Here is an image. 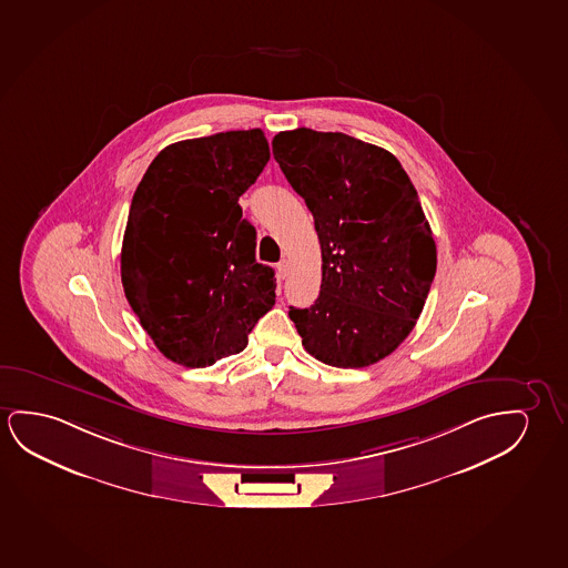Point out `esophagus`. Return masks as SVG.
Segmentation results:
<instances>
[{"label": "esophagus", "instance_id": "34e87169", "mask_svg": "<svg viewBox=\"0 0 568 568\" xmlns=\"http://www.w3.org/2000/svg\"><path fill=\"white\" fill-rule=\"evenodd\" d=\"M288 275V262L287 260H281L280 263H277V277L280 280H285Z\"/></svg>", "mask_w": 568, "mask_h": 568}]
</instances>
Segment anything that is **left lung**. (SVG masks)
I'll use <instances>...</instances> for the list:
<instances>
[{"instance_id":"obj_1","label":"left lung","mask_w":568,"mask_h":568,"mask_svg":"<svg viewBox=\"0 0 568 568\" xmlns=\"http://www.w3.org/2000/svg\"><path fill=\"white\" fill-rule=\"evenodd\" d=\"M273 158L314 216L321 295L288 316L318 362L359 369L416 326L436 275V242L418 193L388 150L344 132L275 134Z\"/></svg>"}]
</instances>
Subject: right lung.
I'll return each mask as SVG.
<instances>
[{
  "instance_id": "right-lung-1",
  "label": "right lung",
  "mask_w": 568,
  "mask_h": 568,
  "mask_svg": "<svg viewBox=\"0 0 568 568\" xmlns=\"http://www.w3.org/2000/svg\"><path fill=\"white\" fill-rule=\"evenodd\" d=\"M270 160L262 129L181 140L132 197L121 250L124 295L158 349L209 367L247 346L275 305V272L255 262L239 199Z\"/></svg>"
}]
</instances>
